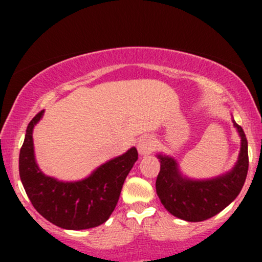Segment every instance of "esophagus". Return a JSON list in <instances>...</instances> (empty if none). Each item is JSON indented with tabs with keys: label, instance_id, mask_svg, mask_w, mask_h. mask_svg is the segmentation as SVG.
Returning <instances> with one entry per match:
<instances>
[{
	"label": "esophagus",
	"instance_id": "34e87169",
	"mask_svg": "<svg viewBox=\"0 0 262 262\" xmlns=\"http://www.w3.org/2000/svg\"><path fill=\"white\" fill-rule=\"evenodd\" d=\"M154 149H155V141L150 137L141 138L139 143H138V150H139L141 155L150 154L151 151H154Z\"/></svg>",
	"mask_w": 262,
	"mask_h": 262
}]
</instances>
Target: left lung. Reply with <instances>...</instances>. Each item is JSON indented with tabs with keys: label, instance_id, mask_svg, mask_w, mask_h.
Returning a JSON list of instances; mask_svg holds the SVG:
<instances>
[{
	"label": "left lung",
	"instance_id": "1",
	"mask_svg": "<svg viewBox=\"0 0 262 262\" xmlns=\"http://www.w3.org/2000/svg\"><path fill=\"white\" fill-rule=\"evenodd\" d=\"M233 123L242 138V148L235 166L224 175L210 180L187 179L180 172L175 159L158 155L160 172L156 193L172 215L187 222L206 221L229 206L240 193L249 169L248 140L243 128Z\"/></svg>",
	"mask_w": 262,
	"mask_h": 262
}]
</instances>
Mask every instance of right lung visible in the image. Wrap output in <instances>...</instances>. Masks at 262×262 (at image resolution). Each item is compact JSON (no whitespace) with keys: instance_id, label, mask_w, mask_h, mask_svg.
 <instances>
[{"instance_id":"right-lung-1","label":"right lung","mask_w":262,"mask_h":262,"mask_svg":"<svg viewBox=\"0 0 262 262\" xmlns=\"http://www.w3.org/2000/svg\"><path fill=\"white\" fill-rule=\"evenodd\" d=\"M43 113L40 111L29 122L19 151V176L27 196L39 214L56 227L81 230L103 224L116 208L125 177L138 160L137 149L101 165L85 180L58 181L45 176L34 158L33 128Z\"/></svg>"}]
</instances>
